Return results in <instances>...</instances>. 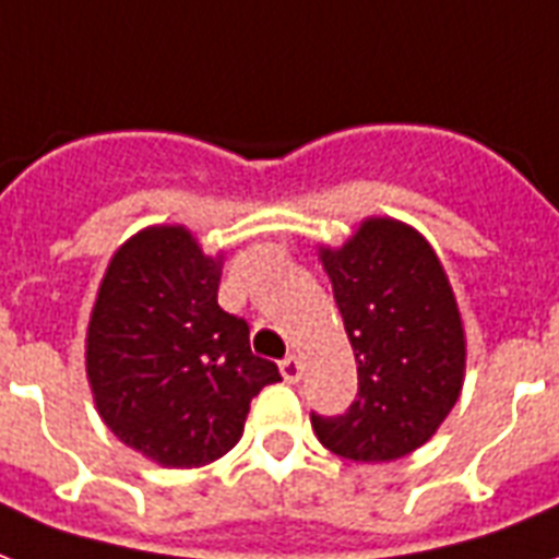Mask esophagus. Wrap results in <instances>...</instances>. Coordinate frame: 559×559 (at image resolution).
<instances>
[{
  "label": "esophagus",
  "mask_w": 559,
  "mask_h": 559,
  "mask_svg": "<svg viewBox=\"0 0 559 559\" xmlns=\"http://www.w3.org/2000/svg\"><path fill=\"white\" fill-rule=\"evenodd\" d=\"M281 369V378L287 383H298V378H301V372H305V366H301V360H298L296 355H287L284 360L278 364Z\"/></svg>",
  "instance_id": "esophagus-1"
}]
</instances>
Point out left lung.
<instances>
[{
	"instance_id": "1",
	"label": "left lung",
	"mask_w": 559,
	"mask_h": 559,
	"mask_svg": "<svg viewBox=\"0 0 559 559\" xmlns=\"http://www.w3.org/2000/svg\"><path fill=\"white\" fill-rule=\"evenodd\" d=\"M357 360L343 416L310 413L328 451L390 463L431 440L457 404L466 334L437 251L416 228L372 216L340 249H319Z\"/></svg>"
}]
</instances>
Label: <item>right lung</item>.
<instances>
[{"label": "right lung", "mask_w": 559, "mask_h": 559, "mask_svg": "<svg viewBox=\"0 0 559 559\" xmlns=\"http://www.w3.org/2000/svg\"><path fill=\"white\" fill-rule=\"evenodd\" d=\"M223 254L185 225H152L110 258L87 325V381L102 421L166 468L237 445L249 404L278 366L251 355L246 319L216 301Z\"/></svg>", "instance_id": "1"}]
</instances>
